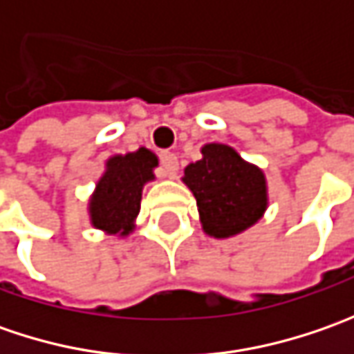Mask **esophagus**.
<instances>
[{"mask_svg":"<svg viewBox=\"0 0 354 354\" xmlns=\"http://www.w3.org/2000/svg\"><path fill=\"white\" fill-rule=\"evenodd\" d=\"M161 165H163V177H175V173H177V167H179V159L175 153H171V151H165L163 156H161Z\"/></svg>","mask_w":354,"mask_h":354,"instance_id":"34e87169","label":"esophagus"}]
</instances>
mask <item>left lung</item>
Returning a JSON list of instances; mask_svg holds the SVG:
<instances>
[{
    "instance_id": "1",
    "label": "left lung",
    "mask_w": 354,
    "mask_h": 354,
    "mask_svg": "<svg viewBox=\"0 0 354 354\" xmlns=\"http://www.w3.org/2000/svg\"><path fill=\"white\" fill-rule=\"evenodd\" d=\"M203 157L183 169V181L197 198L205 234L232 238L254 226L268 209V181L258 165L226 143H205Z\"/></svg>"
}]
</instances>
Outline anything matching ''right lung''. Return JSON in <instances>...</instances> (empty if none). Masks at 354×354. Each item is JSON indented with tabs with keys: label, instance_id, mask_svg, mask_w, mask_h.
Instances as JSON below:
<instances>
[{
	"label": "right lung",
	"instance_id": "right-lung-1",
	"mask_svg": "<svg viewBox=\"0 0 354 354\" xmlns=\"http://www.w3.org/2000/svg\"><path fill=\"white\" fill-rule=\"evenodd\" d=\"M157 165L159 159L147 147L108 157L88 197L90 225L104 234L128 238L136 230L143 187L156 179Z\"/></svg>",
	"mask_w": 354,
	"mask_h": 354
}]
</instances>
